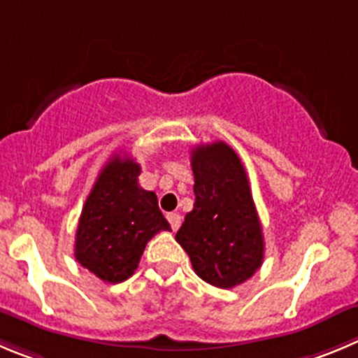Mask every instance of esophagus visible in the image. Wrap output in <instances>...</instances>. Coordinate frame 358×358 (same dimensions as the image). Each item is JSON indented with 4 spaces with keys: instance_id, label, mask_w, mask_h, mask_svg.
<instances>
[{
    "instance_id": "1",
    "label": "esophagus",
    "mask_w": 358,
    "mask_h": 358,
    "mask_svg": "<svg viewBox=\"0 0 358 358\" xmlns=\"http://www.w3.org/2000/svg\"><path fill=\"white\" fill-rule=\"evenodd\" d=\"M168 220L169 224H171L173 231H176V229L180 228V224H182V217H180L178 213H168Z\"/></svg>"
}]
</instances>
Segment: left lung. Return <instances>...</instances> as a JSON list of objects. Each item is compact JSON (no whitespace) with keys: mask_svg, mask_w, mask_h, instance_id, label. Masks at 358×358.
Wrapping results in <instances>:
<instances>
[{"mask_svg":"<svg viewBox=\"0 0 358 358\" xmlns=\"http://www.w3.org/2000/svg\"><path fill=\"white\" fill-rule=\"evenodd\" d=\"M190 166L196 201L176 233V242L205 282L235 288L255 275L265 252L247 173L224 141L196 146Z\"/></svg>","mask_w":358,"mask_h":358,"instance_id":"8db88e82","label":"left lung"}]
</instances>
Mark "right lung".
<instances>
[{
    "instance_id": "right-lung-1",
    "label": "right lung",
    "mask_w": 358,
    "mask_h": 358,
    "mask_svg": "<svg viewBox=\"0 0 358 358\" xmlns=\"http://www.w3.org/2000/svg\"><path fill=\"white\" fill-rule=\"evenodd\" d=\"M141 166L115 155L96 176L79 217L73 256L103 282H122L138 268L148 240L169 231L155 192L139 187Z\"/></svg>"
}]
</instances>
